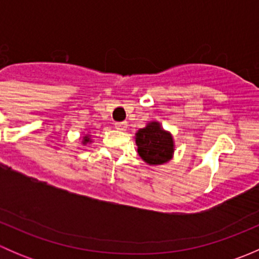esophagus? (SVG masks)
I'll return each mask as SVG.
<instances>
[{
	"mask_svg": "<svg viewBox=\"0 0 259 259\" xmlns=\"http://www.w3.org/2000/svg\"><path fill=\"white\" fill-rule=\"evenodd\" d=\"M115 127H116L117 130H120V132H124L127 127V124L126 122H115Z\"/></svg>",
	"mask_w": 259,
	"mask_h": 259,
	"instance_id": "1",
	"label": "esophagus"
}]
</instances>
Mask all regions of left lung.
Listing matches in <instances>:
<instances>
[{
	"mask_svg": "<svg viewBox=\"0 0 259 259\" xmlns=\"http://www.w3.org/2000/svg\"><path fill=\"white\" fill-rule=\"evenodd\" d=\"M138 154L149 165H163L173 159L176 143L173 134L159 121H149L143 129L135 133Z\"/></svg>",
	"mask_w": 259,
	"mask_h": 259,
	"instance_id": "8db88e82",
	"label": "left lung"
}]
</instances>
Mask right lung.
Segmentation results:
<instances>
[{"instance_id": "obj_1", "label": "right lung", "mask_w": 259, "mask_h": 259, "mask_svg": "<svg viewBox=\"0 0 259 259\" xmlns=\"http://www.w3.org/2000/svg\"><path fill=\"white\" fill-rule=\"evenodd\" d=\"M80 139H81V144H82V145H88V144H91V143H93V139H91L90 132L83 133V135L80 138Z\"/></svg>"}]
</instances>
